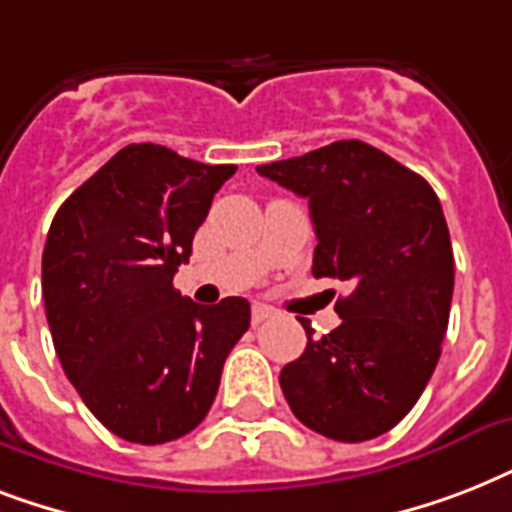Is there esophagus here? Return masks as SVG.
I'll return each mask as SVG.
<instances>
[{"label": "esophagus", "mask_w": 512, "mask_h": 512, "mask_svg": "<svg viewBox=\"0 0 512 512\" xmlns=\"http://www.w3.org/2000/svg\"><path fill=\"white\" fill-rule=\"evenodd\" d=\"M271 316L273 311L271 308H265V305H255V308H252V324H255V327H260V324L271 319Z\"/></svg>", "instance_id": "34e87169"}]
</instances>
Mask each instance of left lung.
<instances>
[{
  "mask_svg": "<svg viewBox=\"0 0 512 512\" xmlns=\"http://www.w3.org/2000/svg\"><path fill=\"white\" fill-rule=\"evenodd\" d=\"M308 199L313 276L348 281L342 324L281 369L295 417L358 444L388 433L417 404L441 356L454 289L444 209L428 180L361 140L257 167Z\"/></svg>",
  "mask_w": 512,
  "mask_h": 512,
  "instance_id": "8db88e82",
  "label": "left lung"
}]
</instances>
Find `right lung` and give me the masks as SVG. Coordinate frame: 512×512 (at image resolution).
Listing matches in <instances>:
<instances>
[{
    "label": "right lung",
    "mask_w": 512,
    "mask_h": 512,
    "mask_svg": "<svg viewBox=\"0 0 512 512\" xmlns=\"http://www.w3.org/2000/svg\"><path fill=\"white\" fill-rule=\"evenodd\" d=\"M233 172L132 143L55 212L42 255L55 353L87 409L124 441L191 433L249 329L244 297L196 305L172 287Z\"/></svg>",
    "instance_id": "obj_1"
}]
</instances>
